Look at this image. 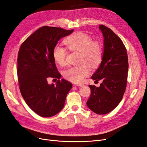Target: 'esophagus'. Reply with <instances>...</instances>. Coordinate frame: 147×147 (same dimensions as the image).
I'll return each instance as SVG.
<instances>
[{
	"label": "esophagus",
	"mask_w": 147,
	"mask_h": 147,
	"mask_svg": "<svg viewBox=\"0 0 147 147\" xmlns=\"http://www.w3.org/2000/svg\"><path fill=\"white\" fill-rule=\"evenodd\" d=\"M76 86H80V87H83V86H84V84H82V83H81V84H76Z\"/></svg>",
	"instance_id": "1"
}]
</instances>
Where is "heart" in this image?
Instances as JSON below:
<instances>
[{"label": "heart", "instance_id": "obj_1", "mask_svg": "<svg viewBox=\"0 0 147 147\" xmlns=\"http://www.w3.org/2000/svg\"><path fill=\"white\" fill-rule=\"evenodd\" d=\"M67 48L73 51L80 52L79 65L71 66L64 73L67 80L74 83H80L89 75L90 69L88 65L95 68L100 65L103 56V47L101 43L94 40L88 34L79 32L73 34L64 40ZM53 55L56 62L63 66L66 62L67 51L57 45L54 47Z\"/></svg>", "mask_w": 147, "mask_h": 147}]
</instances>
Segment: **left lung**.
Listing matches in <instances>:
<instances>
[{
  "label": "left lung",
  "instance_id": "obj_1",
  "mask_svg": "<svg viewBox=\"0 0 147 147\" xmlns=\"http://www.w3.org/2000/svg\"><path fill=\"white\" fill-rule=\"evenodd\" d=\"M104 37V53L100 66L91 78L101 80L100 87L89 85L90 96L86 102L91 111L107 114L120 103L127 88L128 59L127 49L121 39L108 27L100 25Z\"/></svg>",
  "mask_w": 147,
  "mask_h": 147
}]
</instances>
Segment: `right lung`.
Listing matches in <instances>:
<instances>
[{
    "label": "right lung",
    "mask_w": 147,
    "mask_h": 147,
    "mask_svg": "<svg viewBox=\"0 0 147 147\" xmlns=\"http://www.w3.org/2000/svg\"><path fill=\"white\" fill-rule=\"evenodd\" d=\"M73 30L43 26L27 37L20 47L18 76L20 93L29 107L40 117H51L58 113L72 88L70 82L59 80L61 75L53 52L59 40ZM49 77L58 78L56 85L47 83Z\"/></svg>",
    "instance_id": "obj_1"
}]
</instances>
